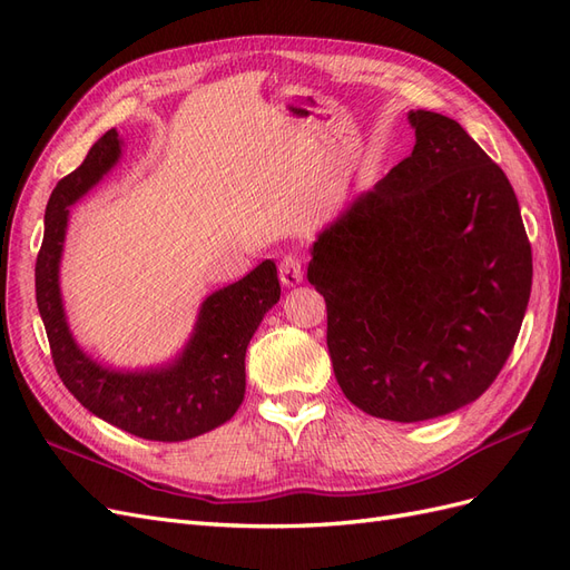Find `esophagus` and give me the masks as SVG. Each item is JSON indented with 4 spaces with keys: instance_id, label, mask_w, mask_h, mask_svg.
Segmentation results:
<instances>
[{
    "instance_id": "esophagus-1",
    "label": "esophagus",
    "mask_w": 570,
    "mask_h": 570,
    "mask_svg": "<svg viewBox=\"0 0 570 570\" xmlns=\"http://www.w3.org/2000/svg\"><path fill=\"white\" fill-rule=\"evenodd\" d=\"M278 273H281V283L285 287H295L304 281V262L299 254H285L283 262L278 266Z\"/></svg>"
}]
</instances>
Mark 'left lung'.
<instances>
[{
  "instance_id": "8db88e82",
  "label": "left lung",
  "mask_w": 570,
  "mask_h": 570,
  "mask_svg": "<svg viewBox=\"0 0 570 570\" xmlns=\"http://www.w3.org/2000/svg\"><path fill=\"white\" fill-rule=\"evenodd\" d=\"M416 145L312 247L327 352L347 400L416 423L475 402L507 364L530 299L519 199L454 118L409 111Z\"/></svg>"
}]
</instances>
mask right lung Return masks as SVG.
<instances>
[{"label":"right lung","instance_id":"1","mask_svg":"<svg viewBox=\"0 0 570 570\" xmlns=\"http://www.w3.org/2000/svg\"><path fill=\"white\" fill-rule=\"evenodd\" d=\"M120 151L124 140L111 128L51 193L36 264L38 308L57 373L85 409L142 440H193L230 421L243 404L247 344L268 308L281 299L278 268L266 258L243 281L206 297L193 335L168 364L118 371L85 354L68 327L59 285L68 206L109 174Z\"/></svg>","mask_w":570,"mask_h":570}]
</instances>
